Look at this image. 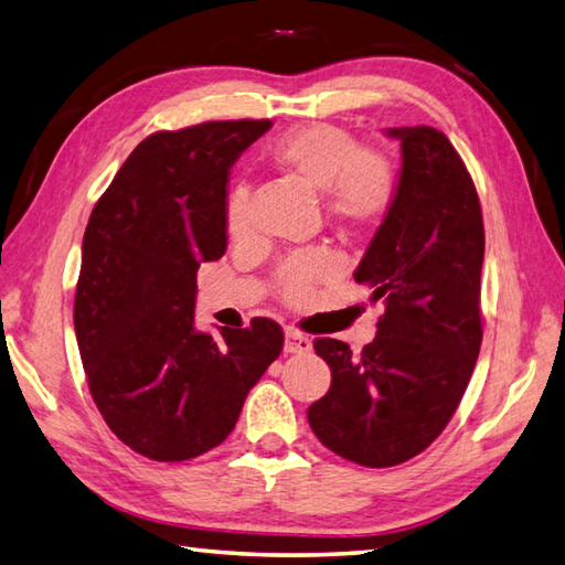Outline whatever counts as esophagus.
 <instances>
[{
	"instance_id": "obj_1",
	"label": "esophagus",
	"mask_w": 565,
	"mask_h": 565,
	"mask_svg": "<svg viewBox=\"0 0 565 565\" xmlns=\"http://www.w3.org/2000/svg\"><path fill=\"white\" fill-rule=\"evenodd\" d=\"M309 349H312V341L305 333H299L297 329L285 331V353H307Z\"/></svg>"
}]
</instances>
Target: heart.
<instances>
[{"label":"heart","mask_w":565,"mask_h":565,"mask_svg":"<svg viewBox=\"0 0 565 565\" xmlns=\"http://www.w3.org/2000/svg\"><path fill=\"white\" fill-rule=\"evenodd\" d=\"M268 158L287 175L321 190L327 216L343 232H365L393 210L397 194L395 163L377 148L361 146L343 126L324 121L297 126L268 148ZM248 210V182L238 180L224 200V228L232 238L246 236ZM329 270L327 253L302 250L282 263L275 280L287 302H305Z\"/></svg>","instance_id":"heart-1"}]
</instances>
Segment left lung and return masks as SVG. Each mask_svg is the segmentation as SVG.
<instances>
[{"instance_id":"obj_1","label":"left lung","mask_w":565,"mask_h":565,"mask_svg":"<svg viewBox=\"0 0 565 565\" xmlns=\"http://www.w3.org/2000/svg\"><path fill=\"white\" fill-rule=\"evenodd\" d=\"M387 134L402 146L399 185L355 270L385 312L361 353L315 339L331 387L307 409L317 439L365 468L399 466L434 444L463 399L482 341L476 182L434 126Z\"/></svg>"}]
</instances>
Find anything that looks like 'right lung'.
I'll return each instance as SVG.
<instances>
[{"mask_svg": "<svg viewBox=\"0 0 565 565\" xmlns=\"http://www.w3.org/2000/svg\"><path fill=\"white\" fill-rule=\"evenodd\" d=\"M268 129L238 119L146 136L89 214L73 309L79 359L107 427L151 460L222 444L282 351L278 321L212 337L192 315L200 263L226 250L228 168Z\"/></svg>", "mask_w": 565, "mask_h": 565, "instance_id": "right-lung-1", "label": "right lung"}]
</instances>
